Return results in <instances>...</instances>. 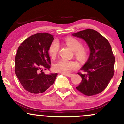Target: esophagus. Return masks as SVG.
<instances>
[{"mask_svg":"<svg viewBox=\"0 0 124 124\" xmlns=\"http://www.w3.org/2000/svg\"><path fill=\"white\" fill-rule=\"evenodd\" d=\"M61 74L65 75V76H66L68 77H69V78H70V77H72V76H73V74H70V73H62Z\"/></svg>","mask_w":124,"mask_h":124,"instance_id":"esophagus-1","label":"esophagus"}]
</instances>
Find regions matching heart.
I'll return each mask as SVG.
<instances>
[{"label":"heart","instance_id":"b5f03b06","mask_svg":"<svg viewBox=\"0 0 124 124\" xmlns=\"http://www.w3.org/2000/svg\"><path fill=\"white\" fill-rule=\"evenodd\" d=\"M65 43L74 51V54L77 59L80 61H84L88 55V49L82 46L81 41L74 37H67L65 39ZM59 49V45L57 41H54L51 44L49 48V53L52 58H55L57 55ZM76 62L73 61L61 59L54 65V69L57 72L63 73H69L78 67Z\"/></svg>","mask_w":124,"mask_h":124}]
</instances>
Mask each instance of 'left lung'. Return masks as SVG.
Returning a JSON list of instances; mask_svg holds the SVG:
<instances>
[{"instance_id": "1", "label": "left lung", "mask_w": 124, "mask_h": 124, "mask_svg": "<svg viewBox=\"0 0 124 124\" xmlns=\"http://www.w3.org/2000/svg\"><path fill=\"white\" fill-rule=\"evenodd\" d=\"M72 35L82 38L89 46L90 56L78 73L82 80L76 89L87 96L99 94L107 87L114 76L115 57L108 41L93 29H86Z\"/></svg>"}]
</instances>
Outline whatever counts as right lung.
<instances>
[{
	"mask_svg": "<svg viewBox=\"0 0 124 124\" xmlns=\"http://www.w3.org/2000/svg\"><path fill=\"white\" fill-rule=\"evenodd\" d=\"M52 35L37 33L29 37L20 44L15 57V73L21 85L32 94L43 93L53 85L57 73L46 75L43 69L49 70V46Z\"/></svg>",
	"mask_w": 124,
	"mask_h": 124,
	"instance_id": "obj_1",
	"label": "right lung"
}]
</instances>
